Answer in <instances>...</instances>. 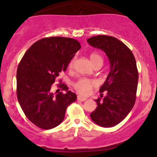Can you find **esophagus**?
<instances>
[{"label": "esophagus", "instance_id": "34e87169", "mask_svg": "<svg viewBox=\"0 0 157 157\" xmlns=\"http://www.w3.org/2000/svg\"><path fill=\"white\" fill-rule=\"evenodd\" d=\"M77 100L80 102H83V101H86V100H87V98H86V97H82V96H77Z\"/></svg>", "mask_w": 157, "mask_h": 157}]
</instances>
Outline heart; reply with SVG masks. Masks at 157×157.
Here are the masks:
<instances>
[{"label": "heart", "instance_id": "heart-1", "mask_svg": "<svg viewBox=\"0 0 157 157\" xmlns=\"http://www.w3.org/2000/svg\"><path fill=\"white\" fill-rule=\"evenodd\" d=\"M90 60L91 63L95 66L96 65L99 63H103V59L101 57V55L97 52H92L90 55ZM74 63V60L71 61L69 63V68H72ZM96 82L94 80H89L87 78H81L78 81H77L74 84V87L76 91L79 94L82 95H88L90 94L91 91L92 90L94 87L96 86Z\"/></svg>", "mask_w": 157, "mask_h": 157}]
</instances>
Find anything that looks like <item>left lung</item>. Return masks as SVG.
Here are the masks:
<instances>
[{
	"label": "left lung",
	"instance_id": "left-lung-1",
	"mask_svg": "<svg viewBox=\"0 0 157 157\" xmlns=\"http://www.w3.org/2000/svg\"><path fill=\"white\" fill-rule=\"evenodd\" d=\"M87 42L105 52L110 62V72L100 89L101 93L107 91V95L95 100L97 106L90 116L97 125L113 127L126 117L136 101L139 78L136 60L130 48L116 37L97 35Z\"/></svg>",
	"mask_w": 157,
	"mask_h": 157
}]
</instances>
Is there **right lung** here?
Here are the masks:
<instances>
[{
	"instance_id": "obj_1",
	"label": "right lung",
	"mask_w": 157,
	"mask_h": 157,
	"mask_svg": "<svg viewBox=\"0 0 157 157\" xmlns=\"http://www.w3.org/2000/svg\"><path fill=\"white\" fill-rule=\"evenodd\" d=\"M80 48L73 38L45 37L32 44L21 59L17 70V100L26 117L37 127L48 130L60 125L68 106L77 100L66 84H58L65 94H55L52 87Z\"/></svg>"
}]
</instances>
